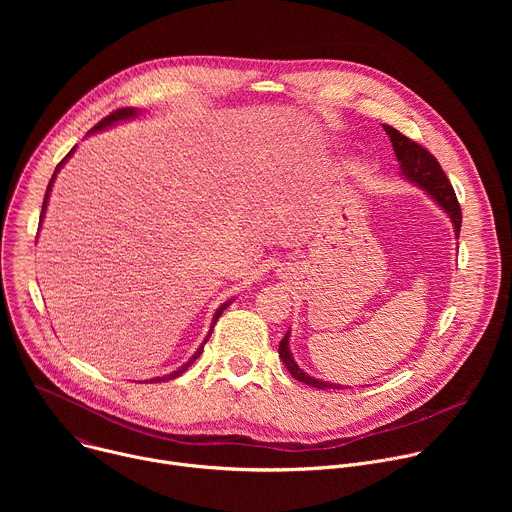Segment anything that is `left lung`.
Wrapping results in <instances>:
<instances>
[{
    "mask_svg": "<svg viewBox=\"0 0 512 512\" xmlns=\"http://www.w3.org/2000/svg\"><path fill=\"white\" fill-rule=\"evenodd\" d=\"M383 129L391 137L401 176L405 180H409L411 184H415L417 188H421L437 206H440L448 214V218L452 221V227H454V235L458 239L460 227H462V210H460L456 192H454L450 180L446 178L442 166L437 164V160L425 148H421L419 143L411 141L409 137L399 133L395 127L383 125ZM279 358L283 360L289 375L306 385H312L316 389H342V385L310 377L308 373H304L300 369V364L294 360V354H291V350H289V330L285 332V336L279 342Z\"/></svg>",
    "mask_w": 512,
    "mask_h": 512,
    "instance_id": "8db88e82",
    "label": "left lung"
}]
</instances>
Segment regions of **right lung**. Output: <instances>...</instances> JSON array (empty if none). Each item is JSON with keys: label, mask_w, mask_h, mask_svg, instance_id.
Returning a JSON list of instances; mask_svg holds the SVG:
<instances>
[{"label": "right lung", "mask_w": 512, "mask_h": 512, "mask_svg": "<svg viewBox=\"0 0 512 512\" xmlns=\"http://www.w3.org/2000/svg\"><path fill=\"white\" fill-rule=\"evenodd\" d=\"M141 111L139 109H135V107H125V109H117V111H113L109 117H105L103 121H99L87 135H93V133H97V131H103V129H107V127H113V125H117V123H123V121H131V119H135L137 115H139ZM75 150H77V145L75 148H72L68 154H66V158L56 166V170H54V174H52V178H50V182H48V188H46V196H44V204H42V214H40V227H42V221H44V214H46V206H48V198H50V192H52V184H54V180H56V176H58V172L62 170V166L72 158V154H75ZM233 304V300H229V302H225L221 308H218L216 312H214V316H212V324H210V330H208V334H206V338H204V342L198 346V350L188 358V362H184L180 369H176V371H172V373H168V375H162V377H154V379H150V381H145V383H166V381H172V379H176V377H180L190 364L200 356V352L204 350V344L208 342V338H210V334H212V328H214V324H216V320L221 318V314L229 308Z\"/></svg>", "instance_id": "1"}]
</instances>
